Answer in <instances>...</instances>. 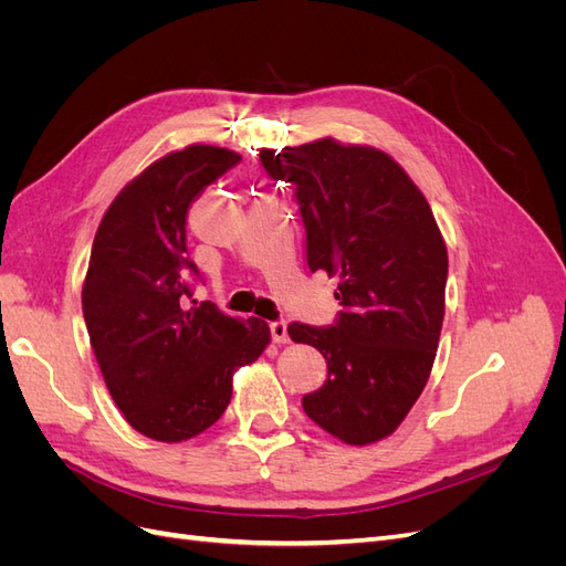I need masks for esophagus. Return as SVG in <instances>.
I'll return each mask as SVG.
<instances>
[{
    "label": "esophagus",
    "instance_id": "obj_1",
    "mask_svg": "<svg viewBox=\"0 0 566 566\" xmlns=\"http://www.w3.org/2000/svg\"><path fill=\"white\" fill-rule=\"evenodd\" d=\"M269 331H271V337L273 342H279V345H285V342H290V335H287V323L285 321H271L269 323Z\"/></svg>",
    "mask_w": 566,
    "mask_h": 566
}]
</instances>
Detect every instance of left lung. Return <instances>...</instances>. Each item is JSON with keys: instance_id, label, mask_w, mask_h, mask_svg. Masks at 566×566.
<instances>
[{"instance_id": "8db88e82", "label": "left lung", "mask_w": 566, "mask_h": 566, "mask_svg": "<svg viewBox=\"0 0 566 566\" xmlns=\"http://www.w3.org/2000/svg\"><path fill=\"white\" fill-rule=\"evenodd\" d=\"M273 181L295 191L306 266L335 276L331 325L290 323L328 375L302 397L325 432L364 447L397 430L430 378L443 321L449 256L418 186L387 153L321 139L262 150Z\"/></svg>"}]
</instances>
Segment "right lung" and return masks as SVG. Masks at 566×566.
<instances>
[{
	"instance_id": "add662e5",
	"label": "right lung",
	"mask_w": 566,
	"mask_h": 566,
	"mask_svg": "<svg viewBox=\"0 0 566 566\" xmlns=\"http://www.w3.org/2000/svg\"><path fill=\"white\" fill-rule=\"evenodd\" d=\"M238 163L217 146L169 153L123 188L94 238L82 290L92 349L127 422L156 441L214 424L233 370L269 345L264 321L245 325L193 300L202 279L186 248L188 210Z\"/></svg>"
}]
</instances>
